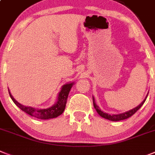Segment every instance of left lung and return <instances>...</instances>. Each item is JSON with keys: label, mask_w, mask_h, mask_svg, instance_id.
<instances>
[{"label": "left lung", "mask_w": 155, "mask_h": 155, "mask_svg": "<svg viewBox=\"0 0 155 155\" xmlns=\"http://www.w3.org/2000/svg\"><path fill=\"white\" fill-rule=\"evenodd\" d=\"M147 95H148V94H147ZM147 95L146 96L145 99H144L143 101V102H142L140 105H139V106H136V108H134V109L129 110V111H127V112H125V113H123V114H113V115H110V114H106V113H104V112H102V110H100L99 107H98V106L96 105L95 101H94V97H93L94 107V109L96 110V111H97V114H99L101 117H102L103 118H105V119L110 120H112V121H119V120H125V119H127V118L130 117H132V116L133 115V114H135L136 111H137V110H140V107H141V106L143 105V103L145 102V101H146L147 97Z\"/></svg>", "instance_id": "obj_1"}]
</instances>
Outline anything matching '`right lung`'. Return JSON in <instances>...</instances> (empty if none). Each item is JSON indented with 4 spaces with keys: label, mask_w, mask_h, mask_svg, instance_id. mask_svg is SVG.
<instances>
[{
    "label": "right lung",
    "mask_w": 155,
    "mask_h": 155,
    "mask_svg": "<svg viewBox=\"0 0 155 155\" xmlns=\"http://www.w3.org/2000/svg\"><path fill=\"white\" fill-rule=\"evenodd\" d=\"M74 83H70V84H66L62 86L61 91L58 94V101L53 106L47 108V109H35V108L31 107V106H25L21 105L20 103L16 101L12 95L10 91H9V95L11 97L12 100L13 101L14 103L18 106L21 110L25 112L26 114H29L31 116H33L35 117L39 118L42 120H48L51 118L58 117V116L62 114L64 109H65L66 102H67V98L69 94L70 90L71 87L73 86Z\"/></svg>",
    "instance_id": "right-lung-1"
}]
</instances>
